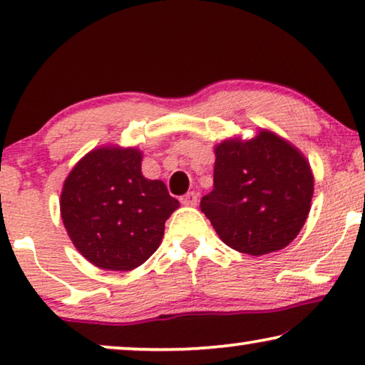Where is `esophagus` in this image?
Instances as JSON below:
<instances>
[{
    "label": "esophagus",
    "instance_id": "34e87169",
    "mask_svg": "<svg viewBox=\"0 0 365 365\" xmlns=\"http://www.w3.org/2000/svg\"><path fill=\"white\" fill-rule=\"evenodd\" d=\"M181 202L184 204V206H187V207L197 206V202H199L197 194H196V192H187V194H184V196L181 197Z\"/></svg>",
    "mask_w": 365,
    "mask_h": 365
}]
</instances>
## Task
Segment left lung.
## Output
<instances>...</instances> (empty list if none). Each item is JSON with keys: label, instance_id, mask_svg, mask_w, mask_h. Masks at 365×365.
I'll use <instances>...</instances> for the list:
<instances>
[{"label": "left lung", "instance_id": "left-lung-1", "mask_svg": "<svg viewBox=\"0 0 365 365\" xmlns=\"http://www.w3.org/2000/svg\"><path fill=\"white\" fill-rule=\"evenodd\" d=\"M214 189L201 211L221 241L247 256L289 246L306 224L314 194L307 158L269 129L226 138L214 146Z\"/></svg>", "mask_w": 365, "mask_h": 365}]
</instances>
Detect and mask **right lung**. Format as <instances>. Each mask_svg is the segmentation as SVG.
<instances>
[{
    "mask_svg": "<svg viewBox=\"0 0 365 365\" xmlns=\"http://www.w3.org/2000/svg\"><path fill=\"white\" fill-rule=\"evenodd\" d=\"M138 146L104 144L64 179L59 212L81 256L104 271H133L156 252L166 219L179 207L166 184L141 171Z\"/></svg>",
    "mask_w": 365,
    "mask_h": 365,
    "instance_id": "1",
    "label": "right lung"
}]
</instances>
